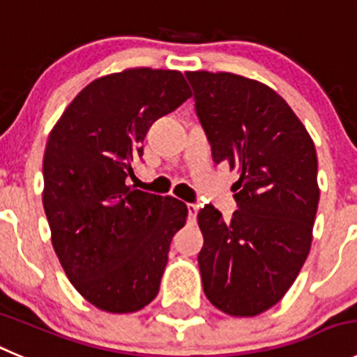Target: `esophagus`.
Returning a JSON list of instances; mask_svg holds the SVG:
<instances>
[{"mask_svg":"<svg viewBox=\"0 0 357 357\" xmlns=\"http://www.w3.org/2000/svg\"><path fill=\"white\" fill-rule=\"evenodd\" d=\"M196 213H198V205H195V203H188V220L191 224L196 222Z\"/></svg>","mask_w":357,"mask_h":357,"instance_id":"34e87169","label":"esophagus"}]
</instances>
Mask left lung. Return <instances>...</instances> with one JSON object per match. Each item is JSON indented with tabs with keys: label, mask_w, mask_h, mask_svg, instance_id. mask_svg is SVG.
<instances>
[{
	"label": "left lung",
	"mask_w": 357,
	"mask_h": 357,
	"mask_svg": "<svg viewBox=\"0 0 357 357\" xmlns=\"http://www.w3.org/2000/svg\"><path fill=\"white\" fill-rule=\"evenodd\" d=\"M213 161L238 168L231 220L198 212V264L213 307L252 317L282 300L308 256L319 205L317 154L273 89L233 73L188 71Z\"/></svg>",
	"instance_id": "left-lung-1"
}]
</instances>
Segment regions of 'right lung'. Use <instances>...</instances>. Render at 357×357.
<instances>
[{
  "mask_svg": "<svg viewBox=\"0 0 357 357\" xmlns=\"http://www.w3.org/2000/svg\"><path fill=\"white\" fill-rule=\"evenodd\" d=\"M191 98L181 71L137 68L91 82L54 126L43 155V208L70 282L112 314L159 291L188 206L128 185L152 122Z\"/></svg>",
  "mask_w": 357,
  "mask_h": 357,
  "instance_id": "1",
  "label": "right lung"
}]
</instances>
